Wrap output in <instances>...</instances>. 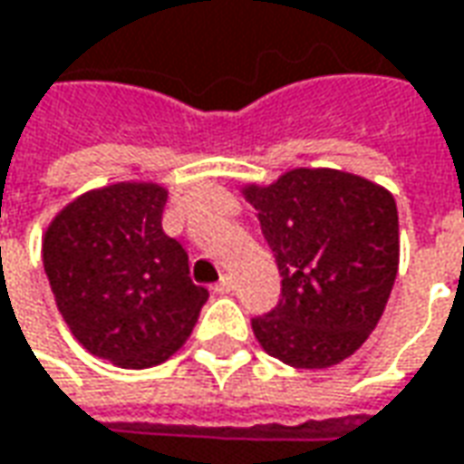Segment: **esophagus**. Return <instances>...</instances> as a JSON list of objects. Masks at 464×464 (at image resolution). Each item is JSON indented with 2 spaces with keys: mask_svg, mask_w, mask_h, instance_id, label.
I'll return each instance as SVG.
<instances>
[{
  "mask_svg": "<svg viewBox=\"0 0 464 464\" xmlns=\"http://www.w3.org/2000/svg\"><path fill=\"white\" fill-rule=\"evenodd\" d=\"M231 289H233V279L226 274V276H220V282L216 286H213V292L216 295H231Z\"/></svg>",
  "mask_w": 464,
  "mask_h": 464,
  "instance_id": "1",
  "label": "esophagus"
}]
</instances>
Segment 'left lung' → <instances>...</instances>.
I'll use <instances>...</instances> for the list:
<instances>
[{
	"mask_svg": "<svg viewBox=\"0 0 464 464\" xmlns=\"http://www.w3.org/2000/svg\"><path fill=\"white\" fill-rule=\"evenodd\" d=\"M246 198L282 276L276 307L251 317L261 348L295 368L345 361L381 320L399 269L391 192L338 169H292Z\"/></svg>",
	"mask_w": 464,
	"mask_h": 464,
	"instance_id": "obj_1",
	"label": "left lung"
}]
</instances>
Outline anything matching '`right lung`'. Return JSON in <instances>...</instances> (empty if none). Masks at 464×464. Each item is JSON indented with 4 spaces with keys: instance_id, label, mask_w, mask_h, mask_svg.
Here are the masks:
<instances>
[{
    "instance_id": "right-lung-1",
    "label": "right lung",
    "mask_w": 464,
    "mask_h": 464,
    "mask_svg": "<svg viewBox=\"0 0 464 464\" xmlns=\"http://www.w3.org/2000/svg\"><path fill=\"white\" fill-rule=\"evenodd\" d=\"M160 185H111L78 198L43 241L47 282L78 343L121 368L167 361L208 302L188 251L162 231Z\"/></svg>"
}]
</instances>
